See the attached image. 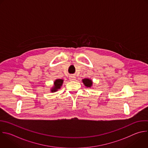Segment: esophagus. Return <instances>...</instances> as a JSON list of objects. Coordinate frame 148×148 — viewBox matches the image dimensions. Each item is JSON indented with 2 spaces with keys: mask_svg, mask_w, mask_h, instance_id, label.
Wrapping results in <instances>:
<instances>
[{
  "mask_svg": "<svg viewBox=\"0 0 148 148\" xmlns=\"http://www.w3.org/2000/svg\"><path fill=\"white\" fill-rule=\"evenodd\" d=\"M69 79H70V81H75L76 78H75V77L74 76V75H70V78H69Z\"/></svg>",
  "mask_w": 148,
  "mask_h": 148,
  "instance_id": "esophagus-1",
  "label": "esophagus"
}]
</instances>
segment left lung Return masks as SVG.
Returning <instances> with one entry per match:
<instances>
[{
    "label": "left lung",
    "mask_w": 148,
    "mask_h": 148,
    "mask_svg": "<svg viewBox=\"0 0 148 148\" xmlns=\"http://www.w3.org/2000/svg\"><path fill=\"white\" fill-rule=\"evenodd\" d=\"M82 81L85 86L90 88L92 86L93 83H92V81L91 79H90L89 78H85V79H83Z\"/></svg>",
    "instance_id": "obj_1"
}]
</instances>
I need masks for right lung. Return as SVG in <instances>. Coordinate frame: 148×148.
I'll list each match as a JSON object with an SVG mask.
<instances>
[{
    "mask_svg": "<svg viewBox=\"0 0 148 148\" xmlns=\"http://www.w3.org/2000/svg\"><path fill=\"white\" fill-rule=\"evenodd\" d=\"M63 83V79H56L54 82V86L51 89V91L52 92H56L57 90H58V89H60L61 86H62Z\"/></svg>",
    "mask_w": 148,
    "mask_h": 148,
    "instance_id": "add662e5",
    "label": "right lung"
}]
</instances>
